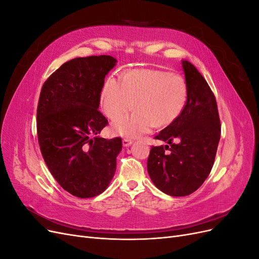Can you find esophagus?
I'll return each instance as SVG.
<instances>
[{
    "mask_svg": "<svg viewBox=\"0 0 259 259\" xmlns=\"http://www.w3.org/2000/svg\"><path fill=\"white\" fill-rule=\"evenodd\" d=\"M122 144H123L124 147H128V146H131V145L133 144V140H132V139H128V138H124V139L122 140Z\"/></svg>",
    "mask_w": 259,
    "mask_h": 259,
    "instance_id": "esophagus-1",
    "label": "esophagus"
}]
</instances>
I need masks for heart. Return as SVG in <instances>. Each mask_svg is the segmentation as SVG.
<instances>
[{"mask_svg":"<svg viewBox=\"0 0 259 259\" xmlns=\"http://www.w3.org/2000/svg\"><path fill=\"white\" fill-rule=\"evenodd\" d=\"M187 97L183 75L159 69H137L125 73L123 79L107 77L100 93V107L109 119L115 120L131 111L136 101L137 110L111 126L116 135L135 138L155 125L165 127L174 123L184 111Z\"/></svg>","mask_w":259,"mask_h":259,"instance_id":"obj_1","label":"heart"}]
</instances>
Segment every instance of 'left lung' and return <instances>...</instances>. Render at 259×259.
I'll list each match as a JSON object with an SVG mask.
<instances>
[{
    "mask_svg": "<svg viewBox=\"0 0 259 259\" xmlns=\"http://www.w3.org/2000/svg\"><path fill=\"white\" fill-rule=\"evenodd\" d=\"M183 68L188 86L185 109L154 137L169 147L152 146L147 161L155 187L171 197L189 195L204 183L213 167L222 128L207 82L191 62L184 60Z\"/></svg>",
    "mask_w": 259,
    "mask_h": 259,
    "instance_id": "obj_1",
    "label": "left lung"
}]
</instances>
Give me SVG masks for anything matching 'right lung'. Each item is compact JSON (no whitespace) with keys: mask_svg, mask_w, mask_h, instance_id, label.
<instances>
[{"mask_svg":"<svg viewBox=\"0 0 259 259\" xmlns=\"http://www.w3.org/2000/svg\"><path fill=\"white\" fill-rule=\"evenodd\" d=\"M115 62L107 55L69 60L44 82L38 98L36 132L43 159L57 183L77 198L107 189L122 150L120 137L96 136L108 124L98 107Z\"/></svg>","mask_w":259,"mask_h":259,"instance_id":"1","label":"right lung"}]
</instances>
